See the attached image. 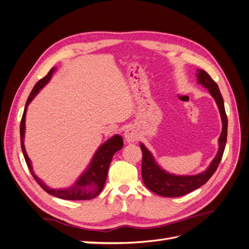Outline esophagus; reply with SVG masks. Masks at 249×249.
<instances>
[{
  "instance_id": "34e87169",
  "label": "esophagus",
  "mask_w": 249,
  "mask_h": 249,
  "mask_svg": "<svg viewBox=\"0 0 249 249\" xmlns=\"http://www.w3.org/2000/svg\"><path fill=\"white\" fill-rule=\"evenodd\" d=\"M139 138V134L134 126H127L124 131V139L127 143H133L137 141Z\"/></svg>"
}]
</instances>
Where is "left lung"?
Segmentation results:
<instances>
[{
	"label": "left lung",
	"mask_w": 249,
	"mask_h": 249,
	"mask_svg": "<svg viewBox=\"0 0 249 249\" xmlns=\"http://www.w3.org/2000/svg\"><path fill=\"white\" fill-rule=\"evenodd\" d=\"M197 83L208 89L210 94L215 100L217 107L222 122V131L218 139L219 148L212 162L210 163L208 168L198 175L194 176H178L169 173L164 170L159 164L157 163L153 154L145 147L143 143H140V148L142 150V179L144 185L150 191L161 195L165 197H178L185 194L192 192L193 190L205 185L209 178L214 175L218 165H219L224 152L225 144H227L228 137V117L225 114L224 103L220 90L215 81L209 76V73L202 70H197L196 73Z\"/></svg>",
	"instance_id": "obj_1"
}]
</instances>
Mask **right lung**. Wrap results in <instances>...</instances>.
I'll list each match as a JSON object with an SVG mask.
<instances>
[{"label": "right lung", "instance_id": "add662e5", "mask_svg": "<svg viewBox=\"0 0 249 249\" xmlns=\"http://www.w3.org/2000/svg\"><path fill=\"white\" fill-rule=\"evenodd\" d=\"M56 67H53V69L49 71L46 77L43 79L39 80L36 83V85L32 89L31 93H30L25 110L24 114L21 117L20 122V145L22 154H24L26 163L28 167L31 171L33 178L42 189L48 192L49 194L53 195V196H56L58 198L67 199V200H87V199H92L96 197L97 195L101 193L103 188L105 186L107 179L108 175V169L110 166V163L112 161V158L114 154L118 150H120L124 146V140L120 135H114L107 141H105L103 144L96 149L95 154L93 155L91 161H90L87 168L84 170V172L77 178L76 182H74L71 186L67 188H62V189H54V188H50L46 185L41 178L37 177L32 167V163L30 158L27 155L24 140H25V132H26V113L29 104L33 101L34 97L38 94L40 90L46 86L50 80L52 79L53 73L55 72Z\"/></svg>", "mask_w": 249, "mask_h": 249}]
</instances>
